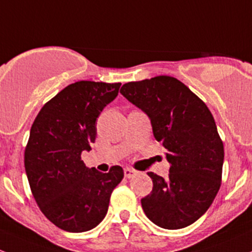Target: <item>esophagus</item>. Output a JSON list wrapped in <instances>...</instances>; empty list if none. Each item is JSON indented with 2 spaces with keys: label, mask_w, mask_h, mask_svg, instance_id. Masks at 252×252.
<instances>
[{
  "label": "esophagus",
  "mask_w": 252,
  "mask_h": 252,
  "mask_svg": "<svg viewBox=\"0 0 252 252\" xmlns=\"http://www.w3.org/2000/svg\"><path fill=\"white\" fill-rule=\"evenodd\" d=\"M135 175H136V170H134V169H130V168L124 169V176H126V179H131V177H134Z\"/></svg>",
  "instance_id": "34e87169"
}]
</instances>
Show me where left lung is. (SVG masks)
<instances>
[{
	"mask_svg": "<svg viewBox=\"0 0 252 252\" xmlns=\"http://www.w3.org/2000/svg\"><path fill=\"white\" fill-rule=\"evenodd\" d=\"M121 94L148 116L171 164L165 179L147 173L153 189L141 199L145 214L161 228L189 226L210 208L221 186L224 152L215 119L189 87L170 76L129 82Z\"/></svg>",
	"mask_w": 252,
	"mask_h": 252,
	"instance_id": "1",
	"label": "left lung"
}]
</instances>
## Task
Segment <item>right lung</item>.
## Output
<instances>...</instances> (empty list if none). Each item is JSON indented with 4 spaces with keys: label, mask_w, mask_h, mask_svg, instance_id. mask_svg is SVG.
<instances>
[{
    "label": "right lung",
    "mask_w": 252,
    "mask_h": 252,
    "mask_svg": "<svg viewBox=\"0 0 252 252\" xmlns=\"http://www.w3.org/2000/svg\"><path fill=\"white\" fill-rule=\"evenodd\" d=\"M121 83L79 81L50 99L33 122L25 171L44 216L66 232L91 231L107 214L111 193L124 173L87 168L81 159L96 137V119L118 95Z\"/></svg>",
    "instance_id": "1"
}]
</instances>
